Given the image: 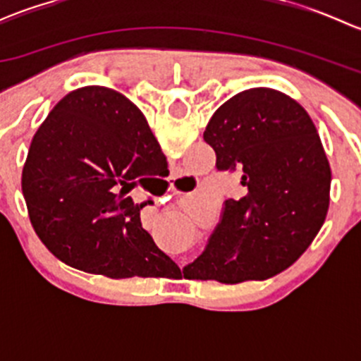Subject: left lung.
Listing matches in <instances>:
<instances>
[{
  "mask_svg": "<svg viewBox=\"0 0 361 361\" xmlns=\"http://www.w3.org/2000/svg\"><path fill=\"white\" fill-rule=\"evenodd\" d=\"M204 141L218 171L241 173L245 195L227 199L188 279L243 283L288 269L322 228L330 164L307 111L279 90H243L211 116Z\"/></svg>",
  "mask_w": 361,
  "mask_h": 361,
  "instance_id": "1",
  "label": "left lung"
}]
</instances>
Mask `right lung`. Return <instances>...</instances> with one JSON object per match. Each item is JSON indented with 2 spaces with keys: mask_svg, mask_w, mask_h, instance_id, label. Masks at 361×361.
Instances as JSON below:
<instances>
[{
  "mask_svg": "<svg viewBox=\"0 0 361 361\" xmlns=\"http://www.w3.org/2000/svg\"><path fill=\"white\" fill-rule=\"evenodd\" d=\"M166 155L140 108L106 87H82L36 130L23 194L36 234L59 260L111 279L180 271L141 225L152 199L137 181L166 171Z\"/></svg>",
  "mask_w": 361,
  "mask_h": 361,
  "instance_id": "right-lung-1",
  "label": "right lung"
}]
</instances>
